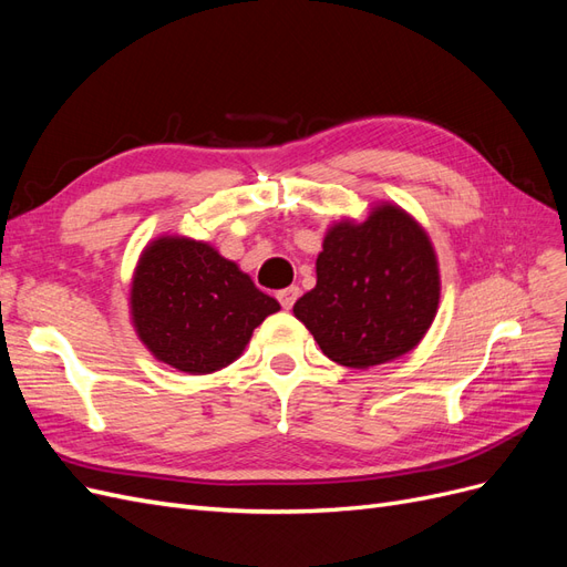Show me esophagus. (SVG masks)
Masks as SVG:
<instances>
[{"instance_id": "obj_1", "label": "esophagus", "mask_w": 567, "mask_h": 567, "mask_svg": "<svg viewBox=\"0 0 567 567\" xmlns=\"http://www.w3.org/2000/svg\"><path fill=\"white\" fill-rule=\"evenodd\" d=\"M277 298H279V302H281L284 310H290V307H293V305H296V300L300 298V288H298V286H288V288L279 290Z\"/></svg>"}]
</instances>
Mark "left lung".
Here are the masks:
<instances>
[{
  "label": "left lung",
  "instance_id": "left-lung-1",
  "mask_svg": "<svg viewBox=\"0 0 567 567\" xmlns=\"http://www.w3.org/2000/svg\"><path fill=\"white\" fill-rule=\"evenodd\" d=\"M440 265L431 236L398 203L326 229L317 286L293 315L340 367L371 369L414 350L435 321Z\"/></svg>",
  "mask_w": 567,
  "mask_h": 567
}]
</instances>
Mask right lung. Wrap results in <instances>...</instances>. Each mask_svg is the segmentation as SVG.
Segmentation results:
<instances>
[{
  "mask_svg": "<svg viewBox=\"0 0 567 567\" xmlns=\"http://www.w3.org/2000/svg\"><path fill=\"white\" fill-rule=\"evenodd\" d=\"M281 305L208 241L161 234L132 271L130 319L158 362L205 375L244 354L252 331Z\"/></svg>",
  "mask_w": 567,
  "mask_h": 567,
  "instance_id": "right-lung-1",
  "label": "right lung"
}]
</instances>
